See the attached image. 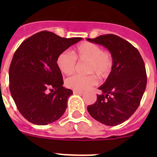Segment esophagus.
<instances>
[{
	"mask_svg": "<svg viewBox=\"0 0 157 157\" xmlns=\"http://www.w3.org/2000/svg\"><path fill=\"white\" fill-rule=\"evenodd\" d=\"M73 94H82L83 92H81V91H78V90H73Z\"/></svg>",
	"mask_w": 157,
	"mask_h": 157,
	"instance_id": "34e87169",
	"label": "esophagus"
}]
</instances>
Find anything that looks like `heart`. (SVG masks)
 I'll return each mask as SVG.
<instances>
[{
  "mask_svg": "<svg viewBox=\"0 0 157 157\" xmlns=\"http://www.w3.org/2000/svg\"><path fill=\"white\" fill-rule=\"evenodd\" d=\"M76 60L86 62V72L90 73L86 76L75 75L66 80L67 87L74 90L83 91L97 84L95 73L100 78L109 76L113 66V58L107 50H103L99 45L85 41L78 45L70 53L63 51L57 58V65L62 73L71 75L76 66Z\"/></svg>",
  "mask_w": 157,
  "mask_h": 157,
  "instance_id": "b5f03b06",
  "label": "heart"
}]
</instances>
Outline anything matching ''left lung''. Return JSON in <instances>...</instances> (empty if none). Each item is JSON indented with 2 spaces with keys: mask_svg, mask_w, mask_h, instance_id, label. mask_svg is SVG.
I'll return each instance as SVG.
<instances>
[{
  "mask_svg": "<svg viewBox=\"0 0 157 157\" xmlns=\"http://www.w3.org/2000/svg\"><path fill=\"white\" fill-rule=\"evenodd\" d=\"M87 40L103 45L113 58L112 71L98 88L102 94L87 110L96 121L115 126L129 119L140 104L147 86L145 64L139 50L118 36L106 34Z\"/></svg>",
  "mask_w": 157,
  "mask_h": 157,
  "instance_id": "8db88e82",
  "label": "left lung"
}]
</instances>
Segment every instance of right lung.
I'll list each match as a JSON object with an SVG mask.
<instances>
[{"instance_id":"right-lung-1","label":"right lung","mask_w":157,"mask_h":157,"mask_svg":"<svg viewBox=\"0 0 157 157\" xmlns=\"http://www.w3.org/2000/svg\"><path fill=\"white\" fill-rule=\"evenodd\" d=\"M81 40L42 31L26 39L15 51L9 70L10 90L19 112L31 123L45 125L65 112L72 91L63 86L57 58Z\"/></svg>"}]
</instances>
